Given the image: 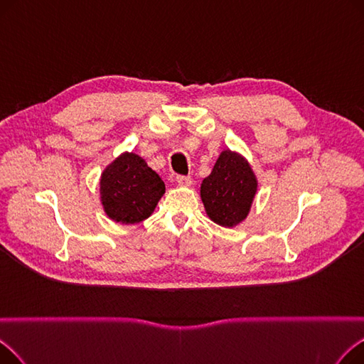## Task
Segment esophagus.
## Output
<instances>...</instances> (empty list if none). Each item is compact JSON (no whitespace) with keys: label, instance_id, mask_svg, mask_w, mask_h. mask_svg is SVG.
I'll return each mask as SVG.
<instances>
[{"label":"esophagus","instance_id":"34e87169","mask_svg":"<svg viewBox=\"0 0 364 364\" xmlns=\"http://www.w3.org/2000/svg\"><path fill=\"white\" fill-rule=\"evenodd\" d=\"M176 181H177V184L181 186V187H188L190 184H192V178H190L188 176H187V177H186V176H178V177L176 178Z\"/></svg>","mask_w":364,"mask_h":364}]
</instances>
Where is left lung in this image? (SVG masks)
I'll return each mask as SVG.
<instances>
[{
  "label": "left lung",
  "instance_id": "obj_1",
  "mask_svg": "<svg viewBox=\"0 0 364 364\" xmlns=\"http://www.w3.org/2000/svg\"><path fill=\"white\" fill-rule=\"evenodd\" d=\"M258 192V178L242 153L224 149L200 184V199L209 220L232 228L250 215Z\"/></svg>",
  "mask_w": 364,
  "mask_h": 364
}]
</instances>
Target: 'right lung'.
<instances>
[{
    "label": "right lung",
    "mask_w": 364,
    "mask_h": 364,
    "mask_svg": "<svg viewBox=\"0 0 364 364\" xmlns=\"http://www.w3.org/2000/svg\"><path fill=\"white\" fill-rule=\"evenodd\" d=\"M164 193L161 177L134 151H122L100 176L103 211L119 224H137L149 218Z\"/></svg>",
    "instance_id": "obj_1"
}]
</instances>
